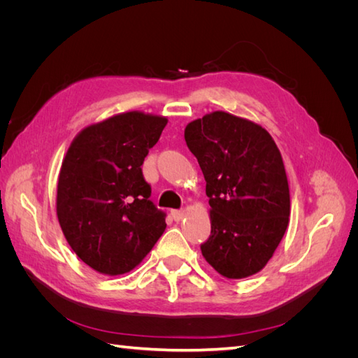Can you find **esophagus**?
<instances>
[{
  "label": "esophagus",
  "mask_w": 358,
  "mask_h": 358,
  "mask_svg": "<svg viewBox=\"0 0 358 358\" xmlns=\"http://www.w3.org/2000/svg\"><path fill=\"white\" fill-rule=\"evenodd\" d=\"M170 215H171L173 220H175L176 222H179L183 218V216H185V212H183V210H171Z\"/></svg>",
  "instance_id": "obj_1"
}]
</instances>
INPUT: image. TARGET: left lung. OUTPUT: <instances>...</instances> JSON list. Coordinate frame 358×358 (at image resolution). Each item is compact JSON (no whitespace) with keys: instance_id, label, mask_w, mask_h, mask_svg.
Returning <instances> with one entry per match:
<instances>
[{"instance_id":"obj_1","label":"left lung","mask_w":358,"mask_h":358,"mask_svg":"<svg viewBox=\"0 0 358 358\" xmlns=\"http://www.w3.org/2000/svg\"><path fill=\"white\" fill-rule=\"evenodd\" d=\"M210 204V236L200 248L229 279L262 270L282 241L289 188L282 157L266 129L227 112H212L185 128Z\"/></svg>"}]
</instances>
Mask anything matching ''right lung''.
<instances>
[{
	"label": "right lung",
	"instance_id": "obj_1",
	"mask_svg": "<svg viewBox=\"0 0 358 358\" xmlns=\"http://www.w3.org/2000/svg\"><path fill=\"white\" fill-rule=\"evenodd\" d=\"M167 117L125 112L83 128L62 161L57 215L85 264L116 276L133 270L166 230V213L149 200L142 164Z\"/></svg>",
	"mask_w": 358,
	"mask_h": 358
}]
</instances>
